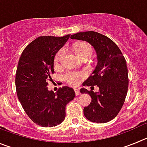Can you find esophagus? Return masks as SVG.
I'll return each instance as SVG.
<instances>
[{"label": "esophagus", "instance_id": "esophagus-1", "mask_svg": "<svg viewBox=\"0 0 147 147\" xmlns=\"http://www.w3.org/2000/svg\"><path fill=\"white\" fill-rule=\"evenodd\" d=\"M74 92L76 96H79V95H80V91L78 89H74Z\"/></svg>", "mask_w": 147, "mask_h": 147}]
</instances>
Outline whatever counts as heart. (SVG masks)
Wrapping results in <instances>:
<instances>
[{"label":"heart","mask_w":147,"mask_h":147,"mask_svg":"<svg viewBox=\"0 0 147 147\" xmlns=\"http://www.w3.org/2000/svg\"><path fill=\"white\" fill-rule=\"evenodd\" d=\"M75 51L77 56L80 59L88 58L92 55L93 49L92 46L88 42H80L75 46ZM65 54V49L62 48L58 51L54 57V64L59 65L63 56ZM86 74L83 71H67L63 76V80L71 86H77L80 81L85 79Z\"/></svg>","instance_id":"b5f03b06"}]
</instances>
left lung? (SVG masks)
<instances>
[{"instance_id":"left-lung-1","label":"left lung","mask_w":147,"mask_h":147,"mask_svg":"<svg viewBox=\"0 0 147 147\" xmlns=\"http://www.w3.org/2000/svg\"><path fill=\"white\" fill-rule=\"evenodd\" d=\"M71 38L89 42L97 54L96 67L82 85L91 88L97 85L99 90L94 93L92 90H80L92 98L90 104L84 108V115L92 122L110 121L118 115L127 96L129 79L125 58L112 40L98 32H79L71 35Z\"/></svg>"}]
</instances>
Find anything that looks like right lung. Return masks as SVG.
Wrapping results in <instances>:
<instances>
[{"label": "right lung", "mask_w": 147, "mask_h": 147, "mask_svg": "<svg viewBox=\"0 0 147 147\" xmlns=\"http://www.w3.org/2000/svg\"><path fill=\"white\" fill-rule=\"evenodd\" d=\"M71 34L39 37L27 45L20 56L15 76L18 99L28 117L41 127H55L65 118L66 105L75 97L69 87L49 91L48 85L54 74L56 54Z\"/></svg>", "instance_id": "right-lung-1"}]
</instances>
